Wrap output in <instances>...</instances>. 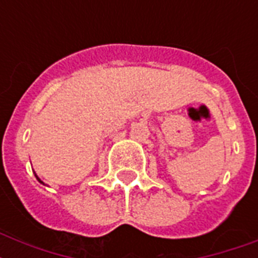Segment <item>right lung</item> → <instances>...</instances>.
<instances>
[{"instance_id": "add662e5", "label": "right lung", "mask_w": 258, "mask_h": 258, "mask_svg": "<svg viewBox=\"0 0 258 258\" xmlns=\"http://www.w3.org/2000/svg\"><path fill=\"white\" fill-rule=\"evenodd\" d=\"M34 172V171H33ZM34 176H36V179H37L38 180V182H40V183H42V184H45V183H44V182H42V180L41 179H40V178H38V176H37V174H36V172H34Z\"/></svg>"}]
</instances>
